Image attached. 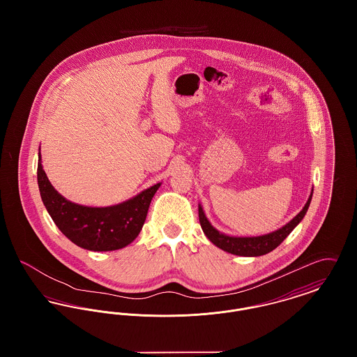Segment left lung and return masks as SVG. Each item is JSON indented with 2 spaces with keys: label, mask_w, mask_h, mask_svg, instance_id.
<instances>
[{
  "label": "left lung",
  "mask_w": 357,
  "mask_h": 357,
  "mask_svg": "<svg viewBox=\"0 0 357 357\" xmlns=\"http://www.w3.org/2000/svg\"><path fill=\"white\" fill-rule=\"evenodd\" d=\"M312 195H313V188L312 192L306 201L304 208L291 220L287 223L285 226H282L281 229L265 234V236H258V237H233V236H226L221 231H218L208 220L204 215V208L199 204L198 207V213H199V222L202 226L204 236L208 238L217 248L222 249L223 252L231 253V255H242V257H258V255H268L272 250H274L285 238L288 237L291 233V230L303 221V218L305 217L307 207L312 201Z\"/></svg>",
  "instance_id": "obj_1"
}]
</instances>
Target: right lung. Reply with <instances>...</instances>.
<instances>
[{"mask_svg":"<svg viewBox=\"0 0 357 357\" xmlns=\"http://www.w3.org/2000/svg\"><path fill=\"white\" fill-rule=\"evenodd\" d=\"M37 183L43 204L60 231L75 245L92 252H111L126 248L135 239L160 183L142 191L134 198L108 207L73 204L52 186L41 166L38 153Z\"/></svg>","mask_w":357,"mask_h":357,"instance_id":"1","label":"right lung"}]
</instances>
